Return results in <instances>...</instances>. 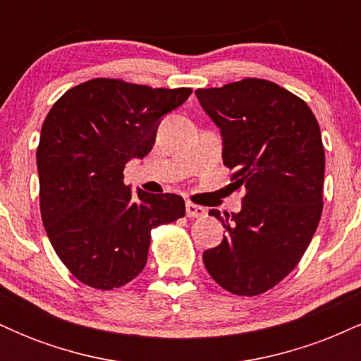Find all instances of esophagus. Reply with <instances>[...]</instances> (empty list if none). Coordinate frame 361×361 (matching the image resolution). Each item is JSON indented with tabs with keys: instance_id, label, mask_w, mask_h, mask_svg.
<instances>
[{
	"instance_id": "esophagus-1",
	"label": "esophagus",
	"mask_w": 361,
	"mask_h": 361,
	"mask_svg": "<svg viewBox=\"0 0 361 361\" xmlns=\"http://www.w3.org/2000/svg\"><path fill=\"white\" fill-rule=\"evenodd\" d=\"M205 215V209L200 205H195V204H186V217L190 219H197V217H204Z\"/></svg>"
}]
</instances>
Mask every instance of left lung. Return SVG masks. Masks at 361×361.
Here are the masks:
<instances>
[{
	"mask_svg": "<svg viewBox=\"0 0 361 361\" xmlns=\"http://www.w3.org/2000/svg\"><path fill=\"white\" fill-rule=\"evenodd\" d=\"M221 128L222 159L244 190L239 214L210 210L226 235L204 252L210 276L234 295L255 297L299 264L322 214L324 146L312 110L258 78L195 91Z\"/></svg>",
	"mask_w": 361,
	"mask_h": 361,
	"instance_id": "8db88e82",
	"label": "left lung"
}]
</instances>
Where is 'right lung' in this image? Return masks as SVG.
<instances>
[{"label": "right lung", "mask_w": 361, "mask_h": 361, "mask_svg": "<svg viewBox=\"0 0 361 361\" xmlns=\"http://www.w3.org/2000/svg\"><path fill=\"white\" fill-rule=\"evenodd\" d=\"M192 88L97 78L68 90L44 120L37 147L40 215L54 251L88 287H123L144 270L151 231L185 217L175 193L123 183V168L156 142L159 118Z\"/></svg>", "instance_id": "1"}]
</instances>
